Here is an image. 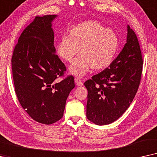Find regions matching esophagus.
I'll list each match as a JSON object with an SVG mask.
<instances>
[{"label":"esophagus","mask_w":157,"mask_h":157,"mask_svg":"<svg viewBox=\"0 0 157 157\" xmlns=\"http://www.w3.org/2000/svg\"><path fill=\"white\" fill-rule=\"evenodd\" d=\"M75 83H76V85H77V86L80 87V86H82V85H83L82 82L79 78H75Z\"/></svg>","instance_id":"34e87169"}]
</instances>
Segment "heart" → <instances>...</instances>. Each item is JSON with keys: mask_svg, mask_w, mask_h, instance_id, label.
<instances>
[{"mask_svg": "<svg viewBox=\"0 0 157 157\" xmlns=\"http://www.w3.org/2000/svg\"><path fill=\"white\" fill-rule=\"evenodd\" d=\"M119 48V39L113 30L95 21H87L75 25L69 35L60 38L57 46L58 56L70 62L78 52L80 55L69 67V72L83 77L91 67L95 70L109 67Z\"/></svg>", "mask_w": 157, "mask_h": 157, "instance_id": "b5f03b06", "label": "heart"}]
</instances>
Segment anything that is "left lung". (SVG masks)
<instances>
[{
  "mask_svg": "<svg viewBox=\"0 0 157 157\" xmlns=\"http://www.w3.org/2000/svg\"><path fill=\"white\" fill-rule=\"evenodd\" d=\"M143 59L137 36L127 25L126 43L111 64L84 83L87 89V118L110 124L124 113L139 88Z\"/></svg>",
  "mask_w": 157,
  "mask_h": 157,
  "instance_id": "1",
  "label": "left lung"
}]
</instances>
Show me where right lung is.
<instances>
[{
  "mask_svg": "<svg viewBox=\"0 0 157 157\" xmlns=\"http://www.w3.org/2000/svg\"><path fill=\"white\" fill-rule=\"evenodd\" d=\"M57 16H36L21 34L11 59L18 101L31 118L47 125L62 118L66 100L75 86L72 76L55 81L66 71L54 46L52 22Z\"/></svg>",
  "mask_w": 157,
  "mask_h": 157,
  "instance_id": "obj_1",
  "label": "right lung"
}]
</instances>
